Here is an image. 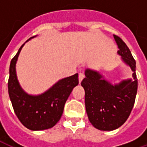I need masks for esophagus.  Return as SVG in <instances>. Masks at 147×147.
<instances>
[{
  "label": "esophagus",
  "instance_id": "34e87169",
  "mask_svg": "<svg viewBox=\"0 0 147 147\" xmlns=\"http://www.w3.org/2000/svg\"><path fill=\"white\" fill-rule=\"evenodd\" d=\"M83 78H84V74L83 73L79 74V82H80V83L82 82V80H83Z\"/></svg>",
  "mask_w": 147,
  "mask_h": 147
}]
</instances>
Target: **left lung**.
<instances>
[{
    "label": "left lung",
    "instance_id": "obj_1",
    "mask_svg": "<svg viewBox=\"0 0 147 147\" xmlns=\"http://www.w3.org/2000/svg\"><path fill=\"white\" fill-rule=\"evenodd\" d=\"M119 50L117 53L132 71V79L112 84L98 71L85 70L81 85L85 90V106L90 122L101 131H113L123 125L135 104L138 89L136 61L120 37L113 35Z\"/></svg>",
    "mask_w": 147,
    "mask_h": 147
}]
</instances>
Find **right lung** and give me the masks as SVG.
Masks as SVG:
<instances>
[{
	"label": "right lung",
	"instance_id": "add662e5",
	"mask_svg": "<svg viewBox=\"0 0 147 147\" xmlns=\"http://www.w3.org/2000/svg\"><path fill=\"white\" fill-rule=\"evenodd\" d=\"M25 43L11 61L8 83L9 98L15 113L27 128L32 131L49 129L61 119L65 102L74 87L79 84V76L76 73L59 80L41 94H28L20 86L16 71L18 57Z\"/></svg>",
	"mask_w": 147,
	"mask_h": 147
}]
</instances>
